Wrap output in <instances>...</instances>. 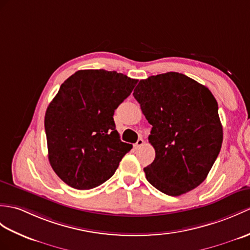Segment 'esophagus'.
Instances as JSON below:
<instances>
[{
	"mask_svg": "<svg viewBox=\"0 0 250 250\" xmlns=\"http://www.w3.org/2000/svg\"><path fill=\"white\" fill-rule=\"evenodd\" d=\"M144 144H145L144 139H143V138H138V139H137V142H136V144L134 145V147L137 149V148H139V147H142Z\"/></svg>",
	"mask_w": 250,
	"mask_h": 250,
	"instance_id": "esophagus-1",
	"label": "esophagus"
}]
</instances>
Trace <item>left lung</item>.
<instances>
[{
    "instance_id": "left-lung-1",
    "label": "left lung",
    "mask_w": 250,
    "mask_h": 250,
    "mask_svg": "<svg viewBox=\"0 0 250 250\" xmlns=\"http://www.w3.org/2000/svg\"><path fill=\"white\" fill-rule=\"evenodd\" d=\"M133 96L152 125L155 159L144 168L162 193L180 196L205 181L223 143L218 104L206 86L167 72L139 81Z\"/></svg>"
}]
</instances>
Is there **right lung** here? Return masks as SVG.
I'll return each instance as SVG.
<instances>
[{"mask_svg": "<svg viewBox=\"0 0 250 250\" xmlns=\"http://www.w3.org/2000/svg\"><path fill=\"white\" fill-rule=\"evenodd\" d=\"M137 82L116 71L89 69L61 85L46 108L44 129L50 164L69 187H99L132 149L120 141L113 116Z\"/></svg>", "mask_w": 250, "mask_h": 250, "instance_id": "obj_1", "label": "right lung"}]
</instances>
